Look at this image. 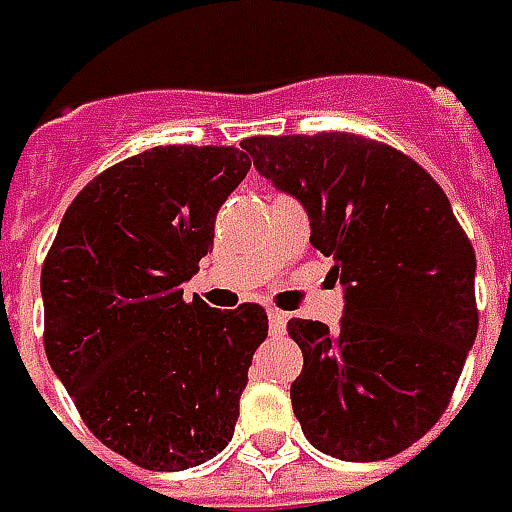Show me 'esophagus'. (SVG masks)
Returning a JSON list of instances; mask_svg holds the SVG:
<instances>
[{"label":"esophagus","mask_w":512,"mask_h":512,"mask_svg":"<svg viewBox=\"0 0 512 512\" xmlns=\"http://www.w3.org/2000/svg\"><path fill=\"white\" fill-rule=\"evenodd\" d=\"M267 319H270V333H273V336H279V333L285 330L287 313H282V310H267Z\"/></svg>","instance_id":"esophagus-1"}]
</instances>
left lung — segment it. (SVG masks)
<instances>
[{
  "label": "left lung",
  "instance_id": "1",
  "mask_svg": "<svg viewBox=\"0 0 512 512\" xmlns=\"http://www.w3.org/2000/svg\"><path fill=\"white\" fill-rule=\"evenodd\" d=\"M256 170L307 210L310 245L344 287L339 330L290 319V384L307 442L379 462L439 422L476 342V253L444 190L410 156L353 133L250 136Z\"/></svg>",
  "mask_w": 512,
  "mask_h": 512
}]
</instances>
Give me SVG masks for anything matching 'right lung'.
I'll list each match as a JSON object with an SVG mask.
<instances>
[{
  "instance_id": "1",
  "label": "right lung",
  "mask_w": 512,
  "mask_h": 512,
  "mask_svg": "<svg viewBox=\"0 0 512 512\" xmlns=\"http://www.w3.org/2000/svg\"><path fill=\"white\" fill-rule=\"evenodd\" d=\"M247 170L239 148L130 156L70 202L42 267L53 373L90 433L145 470L196 467L233 439L267 313L185 302L182 285Z\"/></svg>"
}]
</instances>
